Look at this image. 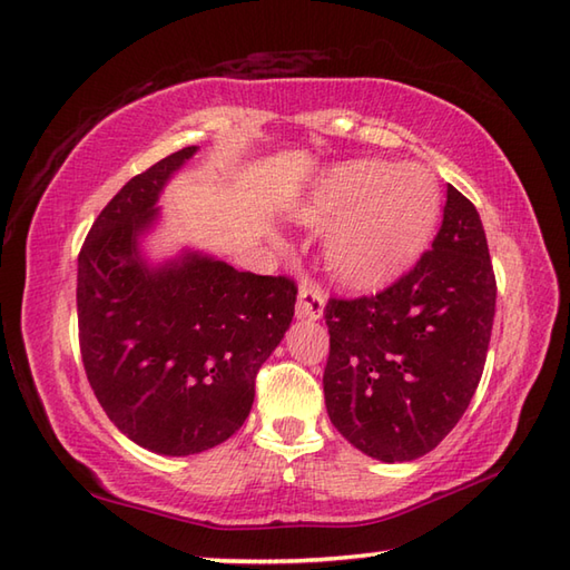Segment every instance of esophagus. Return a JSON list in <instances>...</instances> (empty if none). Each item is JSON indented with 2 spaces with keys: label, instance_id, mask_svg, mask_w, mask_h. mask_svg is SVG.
<instances>
[{
  "label": "esophagus",
  "instance_id": "34e87169",
  "mask_svg": "<svg viewBox=\"0 0 570 570\" xmlns=\"http://www.w3.org/2000/svg\"><path fill=\"white\" fill-rule=\"evenodd\" d=\"M324 307H326L324 289L312 285V283H302L299 295H297V317L299 320H322Z\"/></svg>",
  "mask_w": 570,
  "mask_h": 570
}]
</instances>
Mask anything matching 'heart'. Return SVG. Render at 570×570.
Listing matches in <instances>:
<instances>
[{"label": "heart", "mask_w": 570, "mask_h": 570, "mask_svg": "<svg viewBox=\"0 0 570 570\" xmlns=\"http://www.w3.org/2000/svg\"><path fill=\"white\" fill-rule=\"evenodd\" d=\"M307 226H328L324 258L336 281L375 289L422 258L441 219L439 183L422 166L351 160L328 168L293 209Z\"/></svg>", "instance_id": "heart-1"}]
</instances>
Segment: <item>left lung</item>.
I'll list each match as a JSON object with an SVG mask.
<instances>
[{"mask_svg":"<svg viewBox=\"0 0 570 570\" xmlns=\"http://www.w3.org/2000/svg\"><path fill=\"white\" fill-rule=\"evenodd\" d=\"M495 295L483 222L449 185L432 250L407 275L381 295L328 299L324 402L338 434L383 463L436 449L483 375Z\"/></svg>","mask_w":570,"mask_h":570,"instance_id":"1","label":"left lung"}]
</instances>
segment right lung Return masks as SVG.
Segmentation results:
<instances>
[{"label":"right lung","mask_w":570,"mask_h":570,"mask_svg":"<svg viewBox=\"0 0 570 570\" xmlns=\"http://www.w3.org/2000/svg\"><path fill=\"white\" fill-rule=\"evenodd\" d=\"M197 150L187 146L126 183L78 258L87 381L114 426L160 456H193L242 429L256 373L297 297L287 277L242 273L212 253L148 256L163 189Z\"/></svg>","instance_id":"add662e5"}]
</instances>
